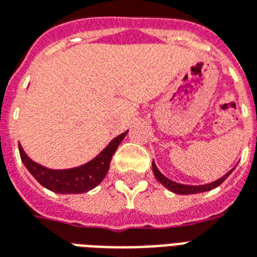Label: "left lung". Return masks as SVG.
Segmentation results:
<instances>
[{"label":"left lung","instance_id":"8db88e82","mask_svg":"<svg viewBox=\"0 0 257 257\" xmlns=\"http://www.w3.org/2000/svg\"><path fill=\"white\" fill-rule=\"evenodd\" d=\"M234 171V168H232L231 171H228V172L223 176V178L217 179L215 182H212V183L208 184H202V186H189V184H182V183H176V182H173L171 179H168L167 176H164L160 171H158V168L153 161V172H154V176L156 179L162 184V186H165L168 190H171L172 193L175 194H180V195H187V194H197V193H205V191H209V190L216 189L217 186H220L224 180H226L228 176H230V173Z\"/></svg>","mask_w":257,"mask_h":257}]
</instances>
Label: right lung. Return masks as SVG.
<instances>
[{"instance_id": "add662e5", "label": "right lung", "mask_w": 257, "mask_h": 257, "mask_svg": "<svg viewBox=\"0 0 257 257\" xmlns=\"http://www.w3.org/2000/svg\"><path fill=\"white\" fill-rule=\"evenodd\" d=\"M126 134L128 131L118 135L117 138H114L107 145L106 149L101 151L99 156H96L93 160L77 168L51 169V168L42 167L33 161L30 157L26 154L23 147L19 145L20 158L25 164V167L27 168V171L33 175V178L45 189L58 194L86 193L89 190L95 189L104 179L110 168L112 154L115 153L117 147L126 136Z\"/></svg>"}]
</instances>
